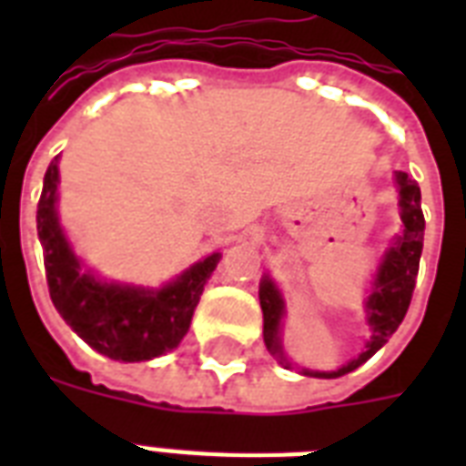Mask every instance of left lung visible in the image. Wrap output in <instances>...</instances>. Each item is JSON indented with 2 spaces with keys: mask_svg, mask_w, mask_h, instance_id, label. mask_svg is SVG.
Segmentation results:
<instances>
[{
  "mask_svg": "<svg viewBox=\"0 0 466 466\" xmlns=\"http://www.w3.org/2000/svg\"><path fill=\"white\" fill-rule=\"evenodd\" d=\"M397 190H399V208H401V234L391 244L390 251L382 256V263L377 268L375 283H372V295L365 302L368 311V324L372 326L368 346L358 358L333 370V372H317V370H302L307 377H321V380H333L343 377L360 368L362 362H368L380 348L391 339V333L397 331L399 324L404 321L406 309L411 305L413 288H416V276H419L420 251H423V232H426V219L420 210V188L406 171H397ZM258 299L263 309V340L270 355H276L285 368L290 365L283 353L280 343V319L285 314V302L280 292L268 278H263L258 288Z\"/></svg>",
  "mask_w": 466,
  "mask_h": 466,
  "instance_id": "1",
  "label": "left lung"
}]
</instances>
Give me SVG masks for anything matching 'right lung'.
Returning <instances> with one entry per match:
<instances>
[{"mask_svg":"<svg viewBox=\"0 0 466 466\" xmlns=\"http://www.w3.org/2000/svg\"><path fill=\"white\" fill-rule=\"evenodd\" d=\"M57 157L43 178L38 200V239L43 247L46 278L50 299L72 331L111 360L140 362L168 353L188 333L208 278L219 261L210 254L174 283L159 290H145L133 285L101 283L84 273L69 241L57 222Z\"/></svg>","mask_w":466,"mask_h":466,"instance_id":"add662e5","label":"right lung"}]
</instances>
